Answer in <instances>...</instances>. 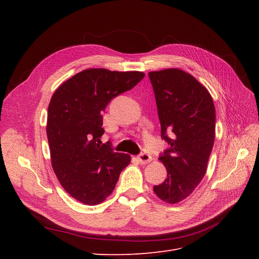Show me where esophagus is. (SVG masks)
Masks as SVG:
<instances>
[{
	"instance_id": "34e87169",
	"label": "esophagus",
	"mask_w": 259,
	"mask_h": 259,
	"mask_svg": "<svg viewBox=\"0 0 259 259\" xmlns=\"http://www.w3.org/2000/svg\"><path fill=\"white\" fill-rule=\"evenodd\" d=\"M138 160L142 164H148L149 162L152 161V156L147 154V153H142L138 155Z\"/></svg>"
}]
</instances>
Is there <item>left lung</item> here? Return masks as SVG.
Segmentation results:
<instances>
[{
	"label": "left lung",
	"instance_id": "obj_1",
	"mask_svg": "<svg viewBox=\"0 0 259 259\" xmlns=\"http://www.w3.org/2000/svg\"><path fill=\"white\" fill-rule=\"evenodd\" d=\"M148 74L161 137L170 146L159 158L167 178L153 191L162 201L176 204L189 197L206 173L215 140V106L206 88L183 70L169 68Z\"/></svg>",
	"mask_w": 259,
	"mask_h": 259
}]
</instances>
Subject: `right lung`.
I'll list each match as a JSON object with an SVG mask.
<instances>
[{
  "mask_svg": "<svg viewBox=\"0 0 259 259\" xmlns=\"http://www.w3.org/2000/svg\"><path fill=\"white\" fill-rule=\"evenodd\" d=\"M140 71L86 69L62 83L51 98L48 134L53 169L62 188L88 205L104 202L131 155L103 144V112L110 100L143 80Z\"/></svg>",
  "mask_w": 259,
  "mask_h": 259,
  "instance_id": "obj_1",
  "label": "right lung"
}]
</instances>
